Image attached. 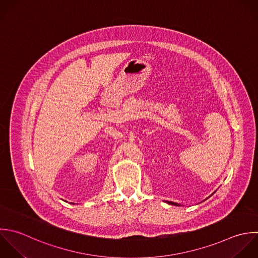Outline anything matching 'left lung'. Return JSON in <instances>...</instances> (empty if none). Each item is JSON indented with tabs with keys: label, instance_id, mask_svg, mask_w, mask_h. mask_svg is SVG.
<instances>
[{
	"label": "left lung",
	"instance_id": "left-lung-1",
	"mask_svg": "<svg viewBox=\"0 0 258 258\" xmlns=\"http://www.w3.org/2000/svg\"><path fill=\"white\" fill-rule=\"evenodd\" d=\"M167 203H169V204H172V205H176V206H179L177 203H174V202H167Z\"/></svg>",
	"mask_w": 258,
	"mask_h": 258
}]
</instances>
